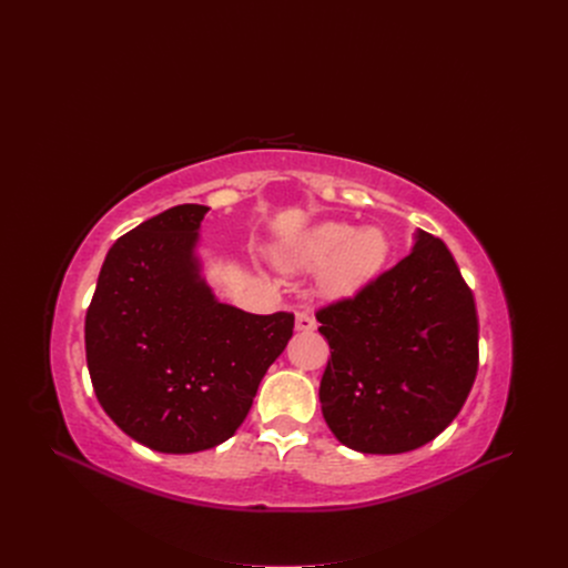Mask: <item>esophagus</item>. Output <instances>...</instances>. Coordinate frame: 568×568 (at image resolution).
I'll use <instances>...</instances> for the list:
<instances>
[{"label": "esophagus", "instance_id": "esophagus-1", "mask_svg": "<svg viewBox=\"0 0 568 568\" xmlns=\"http://www.w3.org/2000/svg\"><path fill=\"white\" fill-rule=\"evenodd\" d=\"M316 328V321L310 312H298L296 314V331L301 333H312Z\"/></svg>", "mask_w": 568, "mask_h": 568}]
</instances>
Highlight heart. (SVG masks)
<instances>
[{
    "label": "heart",
    "mask_w": 568,
    "mask_h": 568,
    "mask_svg": "<svg viewBox=\"0 0 568 568\" xmlns=\"http://www.w3.org/2000/svg\"><path fill=\"white\" fill-rule=\"evenodd\" d=\"M388 240L382 229H357L346 222H321L283 254L287 267H321L318 290L331 296H353L384 267Z\"/></svg>",
    "instance_id": "obj_1"
}]
</instances>
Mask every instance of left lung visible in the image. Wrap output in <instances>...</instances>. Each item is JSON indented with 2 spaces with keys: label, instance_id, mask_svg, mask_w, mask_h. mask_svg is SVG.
<instances>
[{
  "label": "left lung",
  "instance_id": "obj_1",
  "mask_svg": "<svg viewBox=\"0 0 568 568\" xmlns=\"http://www.w3.org/2000/svg\"><path fill=\"white\" fill-rule=\"evenodd\" d=\"M328 339L321 412L339 443L402 454L458 416L478 368L474 294L440 237L416 233L409 256L353 298L316 310Z\"/></svg>",
  "mask_w": 568,
  "mask_h": 568
}]
</instances>
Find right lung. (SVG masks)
Instances as JSON below:
<instances>
[{
    "label": "right lung",
    "instance_id": "1",
    "mask_svg": "<svg viewBox=\"0 0 568 568\" xmlns=\"http://www.w3.org/2000/svg\"><path fill=\"white\" fill-rule=\"evenodd\" d=\"M209 206L180 204L121 235L85 316V353L105 414L164 454L211 449L247 418L285 351L294 314L220 303L195 256Z\"/></svg>",
    "mask_w": 568,
    "mask_h": 568
}]
</instances>
